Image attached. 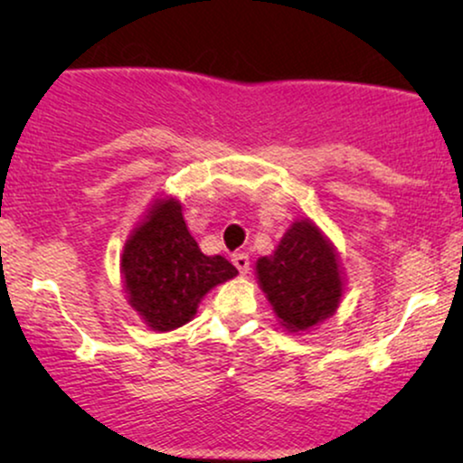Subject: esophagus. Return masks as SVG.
<instances>
[{
	"instance_id": "34e87169",
	"label": "esophagus",
	"mask_w": 463,
	"mask_h": 463,
	"mask_svg": "<svg viewBox=\"0 0 463 463\" xmlns=\"http://www.w3.org/2000/svg\"><path fill=\"white\" fill-rule=\"evenodd\" d=\"M232 263L236 265V269H238L242 276L249 274V269H250V259H249V255H244V252H238V255L232 257Z\"/></svg>"
}]
</instances>
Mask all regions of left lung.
<instances>
[{
    "label": "left lung",
    "mask_w": 463,
    "mask_h": 463,
    "mask_svg": "<svg viewBox=\"0 0 463 463\" xmlns=\"http://www.w3.org/2000/svg\"><path fill=\"white\" fill-rule=\"evenodd\" d=\"M255 269L259 287L288 333L312 331L337 312L344 297L337 250L312 219H297Z\"/></svg>",
    "instance_id": "obj_1"
}]
</instances>
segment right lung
Instances as JSON below:
<instances>
[{
    "label": "right lung",
    "mask_w": 463,
    "mask_h": 463,
    "mask_svg": "<svg viewBox=\"0 0 463 463\" xmlns=\"http://www.w3.org/2000/svg\"><path fill=\"white\" fill-rule=\"evenodd\" d=\"M119 271L130 307L157 333L187 325L208 290L238 276L225 257L200 250L173 195L156 198L132 230Z\"/></svg>",
    "instance_id": "add662e5"
}]
</instances>
